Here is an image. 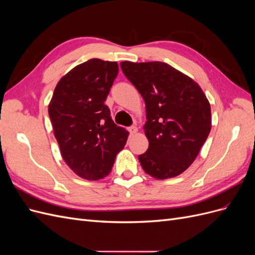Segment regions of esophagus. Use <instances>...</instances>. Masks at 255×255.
I'll return each mask as SVG.
<instances>
[{
  "label": "esophagus",
  "mask_w": 255,
  "mask_h": 255,
  "mask_svg": "<svg viewBox=\"0 0 255 255\" xmlns=\"http://www.w3.org/2000/svg\"><path fill=\"white\" fill-rule=\"evenodd\" d=\"M138 130V128L135 127V126H132V127H129L128 128V132H129V134L130 135H133V134H135L136 132Z\"/></svg>",
  "instance_id": "1"
}]
</instances>
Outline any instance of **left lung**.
Listing matches in <instances>:
<instances>
[{"instance_id": "obj_1", "label": "left lung", "mask_w": 255, "mask_h": 255, "mask_svg": "<svg viewBox=\"0 0 255 255\" xmlns=\"http://www.w3.org/2000/svg\"><path fill=\"white\" fill-rule=\"evenodd\" d=\"M122 72L144 100L149 148L138 156L158 180L181 174L194 163L211 132V105L187 75L161 61H122Z\"/></svg>"}]
</instances>
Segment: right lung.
Wrapping results in <instances>:
<instances>
[{"label":"right lung","mask_w":255,"mask_h":255,"mask_svg":"<svg viewBox=\"0 0 255 255\" xmlns=\"http://www.w3.org/2000/svg\"><path fill=\"white\" fill-rule=\"evenodd\" d=\"M118 71L116 61H85L60 79L49 104L61 156L85 180L109 175L128 140V132L115 125L104 103Z\"/></svg>","instance_id":"obj_1"}]
</instances>
